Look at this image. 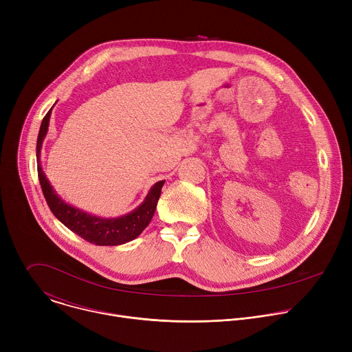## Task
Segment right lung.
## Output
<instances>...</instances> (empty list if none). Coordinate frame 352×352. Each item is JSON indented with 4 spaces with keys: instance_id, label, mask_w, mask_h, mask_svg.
Here are the masks:
<instances>
[{
    "instance_id": "obj_1",
    "label": "right lung",
    "mask_w": 352,
    "mask_h": 352,
    "mask_svg": "<svg viewBox=\"0 0 352 352\" xmlns=\"http://www.w3.org/2000/svg\"><path fill=\"white\" fill-rule=\"evenodd\" d=\"M52 110L45 114V117L41 121L38 136H37V150H36L38 181L50 210H52L53 214L72 232H75L76 235L82 236L83 239L94 245L114 246V245L126 243L138 238L142 234V231L148 226V223L152 221V217L155 214V210L159 202V197L162 195V188L164 185V181H159L150 188L144 200L135 210L116 219H104V217L93 216L64 202V200L57 195V192L53 189L50 181L47 179L40 164L41 146L48 131Z\"/></svg>"
}]
</instances>
